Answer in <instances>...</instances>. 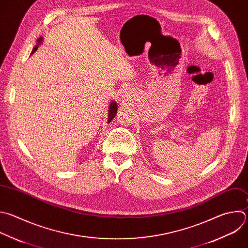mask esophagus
I'll list each match as a JSON object with an SVG mask.
<instances>
[{"label":"esophagus","mask_w":248,"mask_h":248,"mask_svg":"<svg viewBox=\"0 0 248 248\" xmlns=\"http://www.w3.org/2000/svg\"><path fill=\"white\" fill-rule=\"evenodd\" d=\"M121 92H122V93H123V94H124V93H124V90H123V91H121ZM125 92H126V91H125Z\"/></svg>","instance_id":"1"}]
</instances>
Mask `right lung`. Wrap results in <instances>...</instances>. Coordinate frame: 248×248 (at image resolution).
Returning <instances> with one entry per match:
<instances>
[{
    "instance_id": "1",
    "label": "right lung",
    "mask_w": 248,
    "mask_h": 248,
    "mask_svg": "<svg viewBox=\"0 0 248 248\" xmlns=\"http://www.w3.org/2000/svg\"><path fill=\"white\" fill-rule=\"evenodd\" d=\"M38 42H39V44L42 42V38H39L38 39ZM39 44L33 48V53L35 52V50H37V48H38V46H39ZM117 114V105H116V102H112L111 103V106H110V110H109V118H108V123H110L111 122V120L115 117V115Z\"/></svg>"
}]
</instances>
